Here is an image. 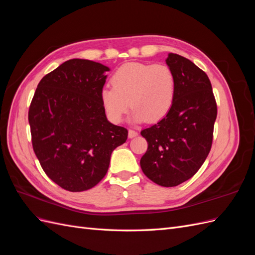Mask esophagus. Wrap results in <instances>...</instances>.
I'll use <instances>...</instances> for the list:
<instances>
[{"label":"esophagus","instance_id":"obj_1","mask_svg":"<svg viewBox=\"0 0 255 255\" xmlns=\"http://www.w3.org/2000/svg\"><path fill=\"white\" fill-rule=\"evenodd\" d=\"M138 135V133L134 129H128V138H134Z\"/></svg>","mask_w":255,"mask_h":255}]
</instances>
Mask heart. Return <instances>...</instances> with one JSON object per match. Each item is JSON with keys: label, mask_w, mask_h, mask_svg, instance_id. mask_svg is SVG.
<instances>
[{"label": "heart", "mask_w": 255, "mask_h": 255, "mask_svg": "<svg viewBox=\"0 0 255 255\" xmlns=\"http://www.w3.org/2000/svg\"><path fill=\"white\" fill-rule=\"evenodd\" d=\"M111 81L113 88L101 91V102L114 122L122 121L129 105L136 120L149 123L165 118L172 109L176 79L166 65L128 63L118 68Z\"/></svg>", "instance_id": "heart-1"}]
</instances>
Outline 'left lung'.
I'll list each match as a JSON object with an SVG mask.
<instances>
[{
    "instance_id": "8db88e82",
    "label": "left lung",
    "mask_w": 255,
    "mask_h": 255,
    "mask_svg": "<svg viewBox=\"0 0 255 255\" xmlns=\"http://www.w3.org/2000/svg\"><path fill=\"white\" fill-rule=\"evenodd\" d=\"M166 64L176 79L174 102L165 118L140 132L148 141L140 167L152 182L173 187L194 176L210 153L217 104L210 79L192 61L169 53Z\"/></svg>"
}]
</instances>
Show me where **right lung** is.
<instances>
[{"instance_id": "add662e5", "label": "right lung", "mask_w": 255, "mask_h": 255, "mask_svg": "<svg viewBox=\"0 0 255 255\" xmlns=\"http://www.w3.org/2000/svg\"><path fill=\"white\" fill-rule=\"evenodd\" d=\"M110 68L74 58L44 75L28 111L33 149L50 179L69 191L95 187L128 129L106 118L101 91Z\"/></svg>"}]
</instances>
